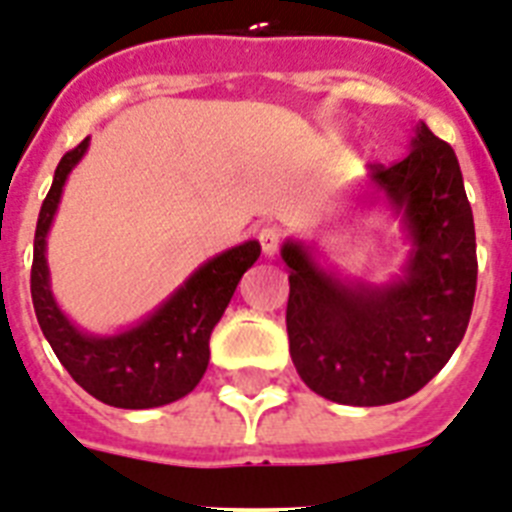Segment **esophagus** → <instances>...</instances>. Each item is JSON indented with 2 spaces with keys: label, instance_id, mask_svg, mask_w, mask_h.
Masks as SVG:
<instances>
[{
  "label": "esophagus",
  "instance_id": "1",
  "mask_svg": "<svg viewBox=\"0 0 512 512\" xmlns=\"http://www.w3.org/2000/svg\"><path fill=\"white\" fill-rule=\"evenodd\" d=\"M257 239H260L263 255L265 257H273L278 252V247H281L283 234H281V229H276V226H265V229H260Z\"/></svg>",
  "mask_w": 512,
  "mask_h": 512
}]
</instances>
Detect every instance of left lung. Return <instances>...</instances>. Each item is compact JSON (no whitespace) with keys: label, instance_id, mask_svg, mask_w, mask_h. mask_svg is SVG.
<instances>
[{"label":"left lung","instance_id":"obj_1","mask_svg":"<svg viewBox=\"0 0 512 512\" xmlns=\"http://www.w3.org/2000/svg\"><path fill=\"white\" fill-rule=\"evenodd\" d=\"M375 203L401 218L409 255L385 283L343 278L315 244L286 239V330L309 390L346 406H385L422 390L468 328L476 294V234L458 158L416 124L409 156L369 166Z\"/></svg>","mask_w":512,"mask_h":512}]
</instances>
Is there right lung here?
Returning a JSON list of instances; mask_svg holds the SVG:
<instances>
[{
	"mask_svg": "<svg viewBox=\"0 0 512 512\" xmlns=\"http://www.w3.org/2000/svg\"><path fill=\"white\" fill-rule=\"evenodd\" d=\"M88 145L90 137H85L64 153L38 213L30 270L33 309L46 341L80 388L117 409H156L184 398L203 380L210 333L229 307L236 283L260 257V244L249 239L210 257L137 325L109 336L85 333L64 315L51 294L46 236L57 216L64 182L83 161Z\"/></svg>",
	"mask_w": 512,
	"mask_h": 512,
	"instance_id": "1",
	"label": "right lung"
}]
</instances>
